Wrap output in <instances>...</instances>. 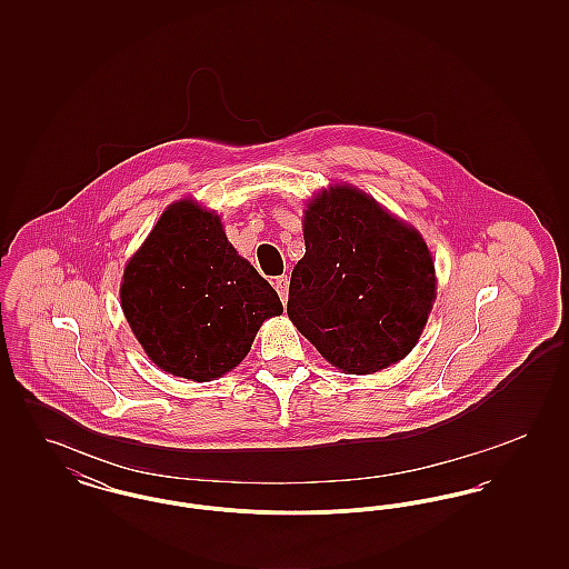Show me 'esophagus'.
Segmentation results:
<instances>
[{"label":"esophagus","instance_id":"34e87169","mask_svg":"<svg viewBox=\"0 0 569 569\" xmlns=\"http://www.w3.org/2000/svg\"><path fill=\"white\" fill-rule=\"evenodd\" d=\"M288 288H290V279H288V274H281V277H277V279H274V290H277V295L281 298V302H286V300H288Z\"/></svg>","mask_w":569,"mask_h":569}]
</instances>
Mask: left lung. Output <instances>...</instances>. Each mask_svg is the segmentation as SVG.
Returning <instances> with one entry per match:
<instances>
[{
    "label": "left lung",
    "instance_id": "left-lung-1",
    "mask_svg": "<svg viewBox=\"0 0 569 569\" xmlns=\"http://www.w3.org/2000/svg\"><path fill=\"white\" fill-rule=\"evenodd\" d=\"M305 256L288 297L292 325L353 376L411 352L435 300L433 256L420 232L352 186L318 193L302 217Z\"/></svg>",
    "mask_w": 569,
    "mask_h": 569
}]
</instances>
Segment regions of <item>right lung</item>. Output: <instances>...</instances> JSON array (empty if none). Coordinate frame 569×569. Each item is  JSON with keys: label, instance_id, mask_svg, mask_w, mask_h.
<instances>
[{"label": "right lung", "instance_id": "obj_1", "mask_svg": "<svg viewBox=\"0 0 569 569\" xmlns=\"http://www.w3.org/2000/svg\"><path fill=\"white\" fill-rule=\"evenodd\" d=\"M121 309L147 356L166 373L211 381L234 369L264 320L283 305L228 243L216 211L170 204L132 256Z\"/></svg>", "mask_w": 569, "mask_h": 569}]
</instances>
